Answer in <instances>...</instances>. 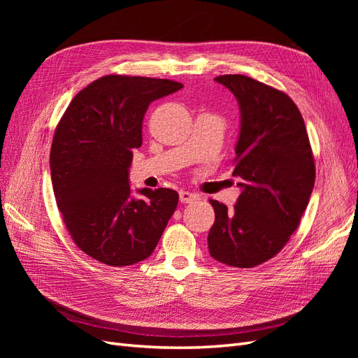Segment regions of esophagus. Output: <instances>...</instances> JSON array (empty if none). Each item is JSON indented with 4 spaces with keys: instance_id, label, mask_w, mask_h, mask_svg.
<instances>
[{
    "instance_id": "1",
    "label": "esophagus",
    "mask_w": 358,
    "mask_h": 358,
    "mask_svg": "<svg viewBox=\"0 0 358 358\" xmlns=\"http://www.w3.org/2000/svg\"><path fill=\"white\" fill-rule=\"evenodd\" d=\"M179 199H180L182 203H192V201H196L199 199V196H197V194H192V192H188V191H180Z\"/></svg>"
}]
</instances>
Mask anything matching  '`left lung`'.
Returning <instances> with one entry per match:
<instances>
[{"label":"left lung","instance_id":"1","mask_svg":"<svg viewBox=\"0 0 358 358\" xmlns=\"http://www.w3.org/2000/svg\"><path fill=\"white\" fill-rule=\"evenodd\" d=\"M215 80L239 101L241 134L233 176L242 194L234 208L209 200L215 222L208 236L220 263L251 268L280 252L297 230L315 182L309 136L289 96L243 74Z\"/></svg>","mask_w":358,"mask_h":358}]
</instances>
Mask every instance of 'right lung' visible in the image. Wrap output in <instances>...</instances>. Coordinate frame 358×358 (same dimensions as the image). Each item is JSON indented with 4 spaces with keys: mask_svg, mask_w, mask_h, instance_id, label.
Returning a JSON list of instances; mask_svg holds the SVG:
<instances>
[{
    "mask_svg": "<svg viewBox=\"0 0 358 358\" xmlns=\"http://www.w3.org/2000/svg\"><path fill=\"white\" fill-rule=\"evenodd\" d=\"M180 88L169 79L103 76L59 119L50 148L53 194L73 242L96 262H143L176 210L179 194L169 188H143V199L131 197L128 169L142 146L149 104Z\"/></svg>",
    "mask_w": 358,
    "mask_h": 358,
    "instance_id": "add662e5",
    "label": "right lung"
}]
</instances>
